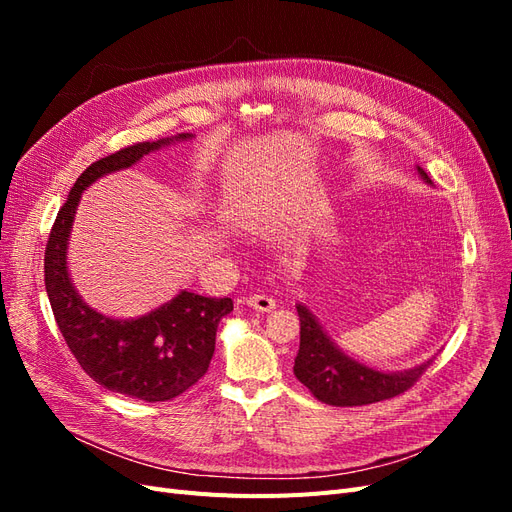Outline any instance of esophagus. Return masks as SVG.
<instances>
[{"label": "esophagus", "mask_w": 512, "mask_h": 512, "mask_svg": "<svg viewBox=\"0 0 512 512\" xmlns=\"http://www.w3.org/2000/svg\"><path fill=\"white\" fill-rule=\"evenodd\" d=\"M245 303L250 305L252 309H256V312H262V314L273 312V309H275V299L267 297V294H252V297L245 299Z\"/></svg>", "instance_id": "obj_1"}]
</instances>
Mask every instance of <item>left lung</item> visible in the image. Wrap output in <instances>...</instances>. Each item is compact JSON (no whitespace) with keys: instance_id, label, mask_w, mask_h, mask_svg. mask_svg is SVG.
<instances>
[{"instance_id":"obj_1","label":"left lung","mask_w":512,"mask_h":512,"mask_svg":"<svg viewBox=\"0 0 512 512\" xmlns=\"http://www.w3.org/2000/svg\"><path fill=\"white\" fill-rule=\"evenodd\" d=\"M416 173L427 185H431L429 175L421 166H416ZM297 312L301 320V344L297 359H294V376L322 404L365 406L391 399L408 391L431 363L429 359L404 371L374 369L352 359L339 348L329 333L324 331L318 318L309 312L307 305L297 303Z\"/></svg>"}]
</instances>
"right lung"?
I'll return each instance as SVG.
<instances>
[{"label": "right lung", "mask_w": 512, "mask_h": 512, "mask_svg": "<svg viewBox=\"0 0 512 512\" xmlns=\"http://www.w3.org/2000/svg\"><path fill=\"white\" fill-rule=\"evenodd\" d=\"M194 134L138 143L83 170L59 209L44 252V286L57 327L79 365L104 389L143 401H166L188 391L207 374L220 320L232 299H211L181 290L177 297L138 318H111L89 307L72 284L68 245L81 196L104 175L130 168L147 153Z\"/></svg>", "instance_id": "1"}]
</instances>
